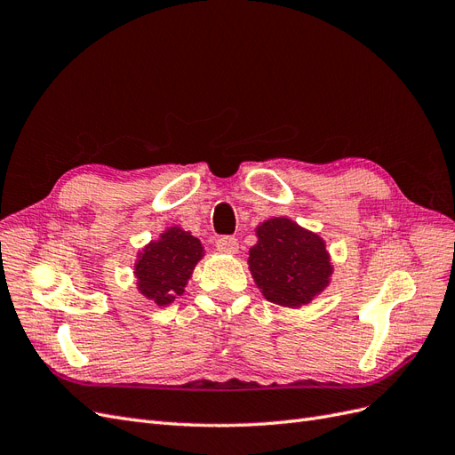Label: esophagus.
<instances>
[{
  "label": "esophagus",
  "instance_id": "obj_1",
  "mask_svg": "<svg viewBox=\"0 0 455 455\" xmlns=\"http://www.w3.org/2000/svg\"><path fill=\"white\" fill-rule=\"evenodd\" d=\"M216 249L222 254H235L239 251V243L235 237H220L216 241Z\"/></svg>",
  "mask_w": 455,
  "mask_h": 455
}]
</instances>
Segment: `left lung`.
<instances>
[{"label":"left lung","mask_w":455,"mask_h":455,"mask_svg":"<svg viewBox=\"0 0 455 455\" xmlns=\"http://www.w3.org/2000/svg\"><path fill=\"white\" fill-rule=\"evenodd\" d=\"M254 231L258 241L249 251V269L271 304L299 309L332 283V258L319 233L286 216L264 220Z\"/></svg>","instance_id":"left-lung-1"}]
</instances>
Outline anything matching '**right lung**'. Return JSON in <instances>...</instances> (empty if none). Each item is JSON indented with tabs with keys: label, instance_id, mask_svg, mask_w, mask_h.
<instances>
[{
	"label": "right lung",
	"instance_id": "obj_1",
	"mask_svg": "<svg viewBox=\"0 0 455 455\" xmlns=\"http://www.w3.org/2000/svg\"><path fill=\"white\" fill-rule=\"evenodd\" d=\"M204 256V246L180 226L164 228L136 252L132 273L136 291L159 307L171 306L186 292V284Z\"/></svg>",
	"mask_w": 455,
	"mask_h": 455
}]
</instances>
